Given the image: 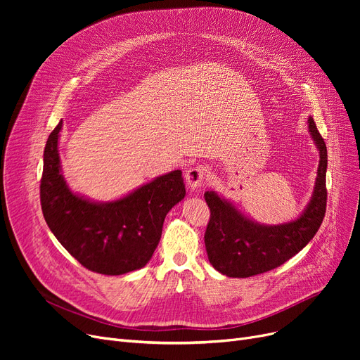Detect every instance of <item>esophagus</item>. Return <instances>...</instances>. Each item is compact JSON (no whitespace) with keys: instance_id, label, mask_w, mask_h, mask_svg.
<instances>
[{"instance_id":"obj_1","label":"esophagus","mask_w":360,"mask_h":360,"mask_svg":"<svg viewBox=\"0 0 360 360\" xmlns=\"http://www.w3.org/2000/svg\"><path fill=\"white\" fill-rule=\"evenodd\" d=\"M207 174V169L204 166H194L186 170L185 174V179H186V185L191 188V190H200L202 186L204 178Z\"/></svg>"}]
</instances>
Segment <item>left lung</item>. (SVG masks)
<instances>
[{
    "label": "left lung",
    "instance_id": "8db88e82",
    "mask_svg": "<svg viewBox=\"0 0 360 360\" xmlns=\"http://www.w3.org/2000/svg\"><path fill=\"white\" fill-rule=\"evenodd\" d=\"M309 134L319 151V165L312 197L296 220L283 224H261L214 191H205L210 209L204 243L212 266L228 277H251L285 264L315 236L327 207V147L312 117Z\"/></svg>",
    "mask_w": 360,
    "mask_h": 360
}]
</instances>
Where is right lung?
I'll return each instance as SVG.
<instances>
[{
	"instance_id": "1",
	"label": "right lung",
	"mask_w": 360,
	"mask_h": 360,
	"mask_svg": "<svg viewBox=\"0 0 360 360\" xmlns=\"http://www.w3.org/2000/svg\"><path fill=\"white\" fill-rule=\"evenodd\" d=\"M63 121L48 137L41 179L42 213L63 247L90 271L120 276L143 269L162 236L169 210L185 197L182 172L172 170L108 202L72 193L61 172Z\"/></svg>"
}]
</instances>
